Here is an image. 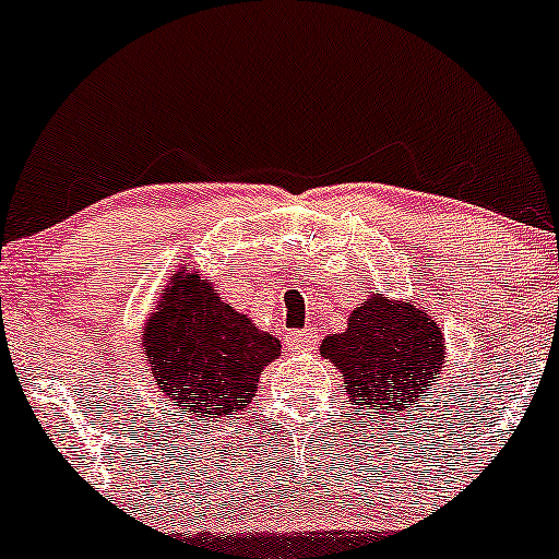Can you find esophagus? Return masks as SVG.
Instances as JSON below:
<instances>
[{"label": "esophagus", "instance_id": "1", "mask_svg": "<svg viewBox=\"0 0 559 559\" xmlns=\"http://www.w3.org/2000/svg\"><path fill=\"white\" fill-rule=\"evenodd\" d=\"M314 346H317V333L311 328L293 330V333L287 335V349L290 352H311Z\"/></svg>", "mask_w": 559, "mask_h": 559}]
</instances>
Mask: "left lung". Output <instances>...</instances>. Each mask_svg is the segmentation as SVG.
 I'll list each match as a JSON object with an SVG mask.
<instances>
[{
    "instance_id": "left-lung-1",
    "label": "left lung",
    "mask_w": 559,
    "mask_h": 559,
    "mask_svg": "<svg viewBox=\"0 0 559 559\" xmlns=\"http://www.w3.org/2000/svg\"><path fill=\"white\" fill-rule=\"evenodd\" d=\"M320 352L344 376L349 402L381 416L418 407L445 368V338L435 317L421 304L378 290L352 309L344 333L322 338Z\"/></svg>"
}]
</instances>
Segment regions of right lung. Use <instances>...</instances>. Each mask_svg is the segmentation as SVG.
Returning a JSON list of instances; mask_svg holds the SVG:
<instances>
[{
  "instance_id": "right-lung-1",
  "label": "right lung",
  "mask_w": 559,
  "mask_h": 559,
  "mask_svg": "<svg viewBox=\"0 0 559 559\" xmlns=\"http://www.w3.org/2000/svg\"><path fill=\"white\" fill-rule=\"evenodd\" d=\"M141 349L157 389L197 424L229 418L255 397L263 368L282 344L248 314L221 298L215 285L189 266L162 285L146 317Z\"/></svg>"
}]
</instances>
